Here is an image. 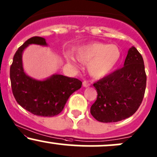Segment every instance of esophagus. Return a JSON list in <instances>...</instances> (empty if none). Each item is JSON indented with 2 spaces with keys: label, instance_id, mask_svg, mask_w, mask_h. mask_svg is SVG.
I'll return each instance as SVG.
<instances>
[{
  "label": "esophagus",
  "instance_id": "1",
  "mask_svg": "<svg viewBox=\"0 0 157 157\" xmlns=\"http://www.w3.org/2000/svg\"><path fill=\"white\" fill-rule=\"evenodd\" d=\"M83 87H89L90 86V83H89V82L83 81Z\"/></svg>",
  "mask_w": 157,
  "mask_h": 157
}]
</instances>
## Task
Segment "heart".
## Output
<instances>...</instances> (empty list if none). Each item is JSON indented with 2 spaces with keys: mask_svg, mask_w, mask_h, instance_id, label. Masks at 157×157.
I'll return each instance as SVG.
<instances>
[{
  "mask_svg": "<svg viewBox=\"0 0 157 157\" xmlns=\"http://www.w3.org/2000/svg\"><path fill=\"white\" fill-rule=\"evenodd\" d=\"M74 56L82 63H88L87 70L92 77L101 78L111 73L117 65L121 57L120 49L116 45L94 42L80 46L74 49ZM67 62L76 65L73 56Z\"/></svg>",
  "mask_w": 157,
  "mask_h": 157,
  "instance_id": "b5f03b06",
  "label": "heart"
}]
</instances>
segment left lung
I'll list each match as a JSON object with an SVG mask.
<instances>
[{"mask_svg": "<svg viewBox=\"0 0 157 157\" xmlns=\"http://www.w3.org/2000/svg\"><path fill=\"white\" fill-rule=\"evenodd\" d=\"M146 82L143 58L132 47L122 68L93 84L98 96L90 108L92 117L101 123H115L132 116L144 98Z\"/></svg>", "mask_w": 157, "mask_h": 157, "instance_id": "1", "label": "left lung"}]
</instances>
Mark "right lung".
Instances as JSON below:
<instances>
[{
	"label": "right lung",
	"instance_id": "obj_1",
	"mask_svg": "<svg viewBox=\"0 0 157 157\" xmlns=\"http://www.w3.org/2000/svg\"><path fill=\"white\" fill-rule=\"evenodd\" d=\"M31 44L48 45L44 37H33L16 51L10 71L13 95L19 105L33 114L56 116L62 111L70 95L80 89L82 82L62 74H52L44 80H37L26 74L22 53Z\"/></svg>",
	"mask_w": 157,
	"mask_h": 157
}]
</instances>
